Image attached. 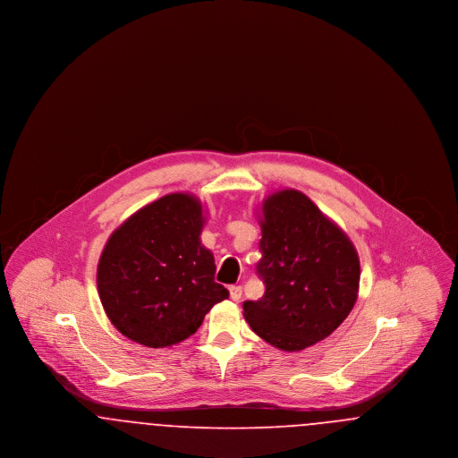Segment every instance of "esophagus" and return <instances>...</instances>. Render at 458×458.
Returning <instances> with one entry per match:
<instances>
[{"mask_svg":"<svg viewBox=\"0 0 458 458\" xmlns=\"http://www.w3.org/2000/svg\"><path fill=\"white\" fill-rule=\"evenodd\" d=\"M230 297H232V301L239 302L240 299H242V286L240 284L230 286Z\"/></svg>","mask_w":458,"mask_h":458,"instance_id":"1","label":"esophagus"}]
</instances>
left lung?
Returning a JSON list of instances; mask_svg holds the SVG:
<instances>
[{"label": "left lung", "mask_w": 458, "mask_h": 458, "mask_svg": "<svg viewBox=\"0 0 458 458\" xmlns=\"http://www.w3.org/2000/svg\"><path fill=\"white\" fill-rule=\"evenodd\" d=\"M259 218L258 275L266 292L243 302V318L269 345L299 352L347 319L359 292V256L347 233L299 191L266 197Z\"/></svg>", "instance_id": "left-lung-1"}]
</instances>
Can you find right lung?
<instances>
[{
    "instance_id": "right-lung-1",
    "label": "right lung",
    "mask_w": 458,
    "mask_h": 458,
    "mask_svg": "<svg viewBox=\"0 0 458 458\" xmlns=\"http://www.w3.org/2000/svg\"><path fill=\"white\" fill-rule=\"evenodd\" d=\"M204 221L196 196L174 192L111 233L98 264V292L113 327L131 342L172 347L228 299L215 282L213 252L200 243Z\"/></svg>"
}]
</instances>
